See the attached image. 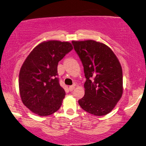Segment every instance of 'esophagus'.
Segmentation results:
<instances>
[{
  "instance_id": "esophagus-1",
  "label": "esophagus",
  "mask_w": 146,
  "mask_h": 146,
  "mask_svg": "<svg viewBox=\"0 0 146 146\" xmlns=\"http://www.w3.org/2000/svg\"><path fill=\"white\" fill-rule=\"evenodd\" d=\"M75 84H74V85H72V86H69V90H70V91H72V90H74V89L75 88Z\"/></svg>"
}]
</instances>
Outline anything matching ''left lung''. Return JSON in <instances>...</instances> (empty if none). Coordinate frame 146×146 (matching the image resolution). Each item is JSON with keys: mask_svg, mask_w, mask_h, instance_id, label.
Returning a JSON list of instances; mask_svg holds the SVG:
<instances>
[{"mask_svg": "<svg viewBox=\"0 0 146 146\" xmlns=\"http://www.w3.org/2000/svg\"><path fill=\"white\" fill-rule=\"evenodd\" d=\"M84 65L85 95L79 104L86 112L105 115L113 109L123 92V70L113 51L95 40L72 42Z\"/></svg>", "mask_w": 146, "mask_h": 146, "instance_id": "left-lung-1", "label": "left lung"}]
</instances>
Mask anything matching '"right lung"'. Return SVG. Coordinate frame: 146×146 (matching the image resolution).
Instances as JSON below:
<instances>
[{
  "mask_svg": "<svg viewBox=\"0 0 146 146\" xmlns=\"http://www.w3.org/2000/svg\"><path fill=\"white\" fill-rule=\"evenodd\" d=\"M72 48L68 42H42L23 62L19 76L20 96L34 113L47 116L60 109L65 92L57 77L58 64Z\"/></svg>",
  "mask_w": 146,
  "mask_h": 146,
  "instance_id": "obj_1",
  "label": "right lung"
}]
</instances>
